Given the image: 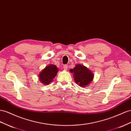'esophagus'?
I'll use <instances>...</instances> for the list:
<instances>
[{
    "label": "esophagus",
    "mask_w": 131,
    "mask_h": 131,
    "mask_svg": "<svg viewBox=\"0 0 131 131\" xmlns=\"http://www.w3.org/2000/svg\"><path fill=\"white\" fill-rule=\"evenodd\" d=\"M63 69H64V70H67V69H68V65H67V64H66V65H64L63 66Z\"/></svg>",
    "instance_id": "obj_1"
}]
</instances>
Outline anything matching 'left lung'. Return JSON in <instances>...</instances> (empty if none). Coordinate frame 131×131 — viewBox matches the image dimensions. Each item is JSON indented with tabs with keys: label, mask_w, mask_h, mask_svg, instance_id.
I'll return each instance as SVG.
<instances>
[{
	"label": "left lung",
	"mask_w": 131,
	"mask_h": 131,
	"mask_svg": "<svg viewBox=\"0 0 131 131\" xmlns=\"http://www.w3.org/2000/svg\"><path fill=\"white\" fill-rule=\"evenodd\" d=\"M69 72L73 74L74 81L81 87L88 86L94 79V74L91 70L82 64H76L74 68L69 70Z\"/></svg>",
	"instance_id": "obj_1"
}]
</instances>
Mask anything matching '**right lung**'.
Returning a JSON list of instances; mask_svg holds the SVG:
<instances>
[{"mask_svg": "<svg viewBox=\"0 0 131 131\" xmlns=\"http://www.w3.org/2000/svg\"><path fill=\"white\" fill-rule=\"evenodd\" d=\"M58 70V68L55 65L49 64L38 75L41 83L44 85L50 84L57 75Z\"/></svg>", "mask_w": 131, "mask_h": 131, "instance_id": "obj_1", "label": "right lung"}]
</instances>
